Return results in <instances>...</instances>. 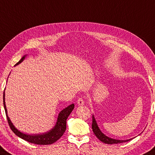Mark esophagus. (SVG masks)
Wrapping results in <instances>:
<instances>
[{"label": "esophagus", "instance_id": "34e87169", "mask_svg": "<svg viewBox=\"0 0 155 155\" xmlns=\"http://www.w3.org/2000/svg\"><path fill=\"white\" fill-rule=\"evenodd\" d=\"M77 104H78V106L84 105V100H83V98H82V97L78 98V100H77Z\"/></svg>", "mask_w": 155, "mask_h": 155}]
</instances>
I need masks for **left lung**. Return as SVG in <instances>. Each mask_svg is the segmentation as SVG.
<instances>
[{
    "label": "left lung",
    "instance_id": "left-lung-1",
    "mask_svg": "<svg viewBox=\"0 0 155 155\" xmlns=\"http://www.w3.org/2000/svg\"><path fill=\"white\" fill-rule=\"evenodd\" d=\"M92 129L93 131H94V134L95 135L98 139H99L101 142H102L105 144H119V143H123V142H126L128 141H130L132 139H129V140H116V139H112L109 137L108 136H106V135L104 134L98 127L96 120L95 119L94 115L92 116Z\"/></svg>",
    "mask_w": 155,
    "mask_h": 155
}]
</instances>
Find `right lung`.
Returning a JSON list of instances; mask_svg holds the SVG:
<instances>
[{"label":"right lung","instance_id":"add662e5","mask_svg":"<svg viewBox=\"0 0 155 155\" xmlns=\"http://www.w3.org/2000/svg\"><path fill=\"white\" fill-rule=\"evenodd\" d=\"M26 55H24L20 60H19L15 65H18L19 64L24 61V60L26 58ZM3 104L4 108L5 110V113H6L7 119L8 120V123H9L10 128L11 130L13 131L16 136L20 137V138L23 139L26 141L32 143V144H38V145H48L51 144L55 142L57 140H58L60 137L63 136L64 132H65L66 129V120L68 119L70 114L71 113L72 110L74 108V104H72L66 108L62 110L58 114V120L56 122L55 125L47 132L41 134H32L29 135L26 134H24L22 132L19 131L18 129H17L15 126L11 123L9 117H8L7 114V110L6 108V105H5V91L3 93Z\"/></svg>","mask_w":155,"mask_h":155}]
</instances>
